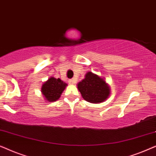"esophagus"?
<instances>
[{
    "label": "esophagus",
    "mask_w": 156,
    "mask_h": 156,
    "mask_svg": "<svg viewBox=\"0 0 156 156\" xmlns=\"http://www.w3.org/2000/svg\"><path fill=\"white\" fill-rule=\"evenodd\" d=\"M69 82V83L71 84H75V83H76V80L74 78V79H72V80H70Z\"/></svg>",
    "instance_id": "esophagus-1"
}]
</instances>
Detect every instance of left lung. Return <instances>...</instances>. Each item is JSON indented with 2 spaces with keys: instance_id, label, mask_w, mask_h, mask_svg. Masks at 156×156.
Returning <instances> with one entry per match:
<instances>
[{
  "instance_id": "left-lung-1",
  "label": "left lung",
  "mask_w": 156,
  "mask_h": 156,
  "mask_svg": "<svg viewBox=\"0 0 156 156\" xmlns=\"http://www.w3.org/2000/svg\"><path fill=\"white\" fill-rule=\"evenodd\" d=\"M77 89L85 101L92 104L105 101L110 95L109 86L97 74L88 72L85 78L77 84Z\"/></svg>"
}]
</instances>
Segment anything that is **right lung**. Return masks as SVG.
<instances>
[{"mask_svg": "<svg viewBox=\"0 0 156 156\" xmlns=\"http://www.w3.org/2000/svg\"><path fill=\"white\" fill-rule=\"evenodd\" d=\"M67 86V83L59 78L56 79L54 76H51L43 83L41 87V92L44 99L48 102H53L59 99Z\"/></svg>", "mask_w": 156, "mask_h": 156, "instance_id": "right-lung-1", "label": "right lung"}]
</instances>
